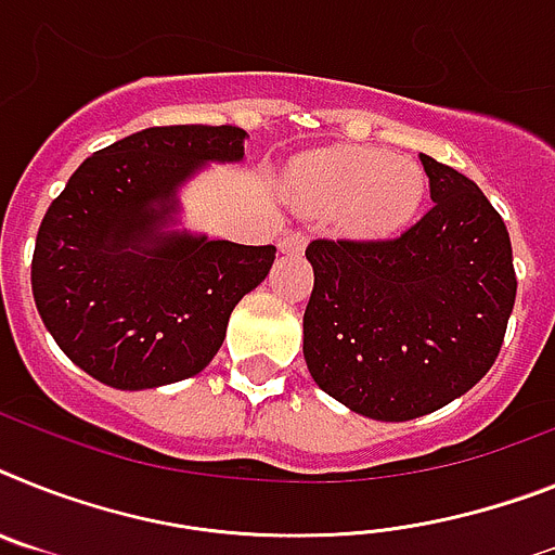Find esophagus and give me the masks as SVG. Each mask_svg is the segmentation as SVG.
<instances>
[{"label": "esophagus", "mask_w": 555, "mask_h": 555, "mask_svg": "<svg viewBox=\"0 0 555 555\" xmlns=\"http://www.w3.org/2000/svg\"><path fill=\"white\" fill-rule=\"evenodd\" d=\"M305 245H307L305 231H285L282 240H279V248L285 250V254H299V250H305Z\"/></svg>", "instance_id": "obj_1"}]
</instances>
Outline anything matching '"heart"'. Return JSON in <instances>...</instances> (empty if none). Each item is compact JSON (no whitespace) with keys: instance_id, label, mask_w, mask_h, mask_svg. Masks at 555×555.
<instances>
[{"instance_id":"1","label":"heart","mask_w":555,"mask_h":555,"mask_svg":"<svg viewBox=\"0 0 555 555\" xmlns=\"http://www.w3.org/2000/svg\"><path fill=\"white\" fill-rule=\"evenodd\" d=\"M301 197L319 208L349 206L366 231H395L421 208L426 177L414 160L378 149L335 146L301 157L293 166Z\"/></svg>"}]
</instances>
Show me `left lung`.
Wrapping results in <instances>:
<instances>
[{
	"instance_id": "left-lung-1",
	"label": "left lung",
	"mask_w": 555,
	"mask_h": 555,
	"mask_svg": "<svg viewBox=\"0 0 555 555\" xmlns=\"http://www.w3.org/2000/svg\"><path fill=\"white\" fill-rule=\"evenodd\" d=\"M435 206L395 240H313L305 361L352 412L412 421L493 366L516 299L511 236L474 180L421 155Z\"/></svg>"
}]
</instances>
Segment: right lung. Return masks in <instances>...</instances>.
I'll list each match as a JSON object with an SVG mask.
<instances>
[{
    "instance_id": "obj_1",
    "label": "right lung",
    "mask_w": 555,
    "mask_h": 555,
    "mask_svg": "<svg viewBox=\"0 0 555 555\" xmlns=\"http://www.w3.org/2000/svg\"><path fill=\"white\" fill-rule=\"evenodd\" d=\"M240 127H152L81 163L36 234L30 282L64 356L115 389H152L206 370L236 301L273 245L163 234L177 185L208 160H242Z\"/></svg>"
}]
</instances>
